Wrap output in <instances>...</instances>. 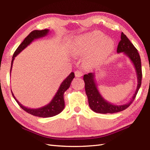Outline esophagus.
Wrapping results in <instances>:
<instances>
[{"mask_svg":"<svg viewBox=\"0 0 150 150\" xmlns=\"http://www.w3.org/2000/svg\"><path fill=\"white\" fill-rule=\"evenodd\" d=\"M83 72L80 70H77L75 71V76L77 78H79V77H81L83 76Z\"/></svg>","mask_w":150,"mask_h":150,"instance_id":"34e87169","label":"esophagus"}]
</instances>
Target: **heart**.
Returning a JSON list of instances; mask_svg holds the SVG:
<instances>
[{"mask_svg":"<svg viewBox=\"0 0 150 150\" xmlns=\"http://www.w3.org/2000/svg\"><path fill=\"white\" fill-rule=\"evenodd\" d=\"M115 42L110 38H105L101 32L93 31L81 35L71 47L74 56L88 54V60L93 63H100L111 53Z\"/></svg>","mask_w":150,"mask_h":150,"instance_id":"1","label":"heart"}]
</instances>
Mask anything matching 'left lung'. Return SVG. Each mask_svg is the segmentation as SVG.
<instances>
[{
  "label": "left lung",
  "mask_w": 150,
  "mask_h": 150,
  "mask_svg": "<svg viewBox=\"0 0 150 150\" xmlns=\"http://www.w3.org/2000/svg\"><path fill=\"white\" fill-rule=\"evenodd\" d=\"M117 52H123L127 57H129L133 64L137 75L138 84L137 89L129 103L122 105H116L105 100L99 92L94 79V73L90 72L88 74H84L83 79L85 83V91L88 96L89 105L90 108L96 112L101 113V114H106V113L111 114L126 110L134 101L142 84V71L140 56L138 52V50L123 33H121V40L117 46Z\"/></svg>",
  "instance_id": "8db88e82"
}]
</instances>
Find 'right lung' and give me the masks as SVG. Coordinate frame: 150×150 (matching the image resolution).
I'll return each mask as SVG.
<instances>
[{
	"label": "right lung",
	"mask_w": 150,
	"mask_h": 150,
	"mask_svg": "<svg viewBox=\"0 0 150 150\" xmlns=\"http://www.w3.org/2000/svg\"><path fill=\"white\" fill-rule=\"evenodd\" d=\"M49 29H44L41 30H35L32 31L31 33L27 36V37L25 38V39L23 40V42L19 45V46L17 47V49L16 50L15 52L13 53L12 62H11L10 74L12 71L13 62V60H14L15 57L22 51V50H24L27 46H29V45L33 41V40L47 35L49 33ZM74 73L73 72H72L71 73L62 81V83L60 85V87L59 88L56 94H55V96H54L51 101L48 104H47V105L41 108H37V109L28 108L24 106L23 105H22V104L18 101L17 99L15 98L14 95H13L12 91H12V96L13 98L15 99L16 102L18 103V104H19L22 110H24L27 112H28L29 114L33 116L41 117H52L59 114V113L64 110V106H65L64 100V93L69 88L71 81L74 79Z\"/></svg>",
	"instance_id": "add662e5"
}]
</instances>
